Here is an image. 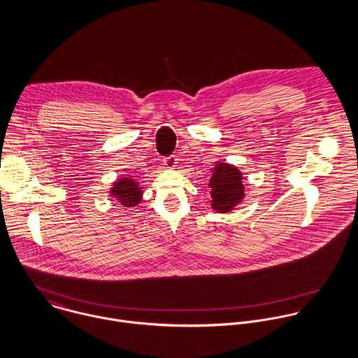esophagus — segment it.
<instances>
[{
  "mask_svg": "<svg viewBox=\"0 0 358 358\" xmlns=\"http://www.w3.org/2000/svg\"><path fill=\"white\" fill-rule=\"evenodd\" d=\"M163 163H164V166H166L167 169H174L176 164H177V157H176L174 155L167 156V157L163 159Z\"/></svg>",
  "mask_w": 358,
  "mask_h": 358,
  "instance_id": "1",
  "label": "esophagus"
}]
</instances>
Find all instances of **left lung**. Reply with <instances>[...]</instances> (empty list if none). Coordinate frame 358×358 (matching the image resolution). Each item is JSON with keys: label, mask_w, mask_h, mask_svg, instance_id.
Returning <instances> with one entry per match:
<instances>
[{"label": "left lung", "mask_w": 358, "mask_h": 358, "mask_svg": "<svg viewBox=\"0 0 358 358\" xmlns=\"http://www.w3.org/2000/svg\"><path fill=\"white\" fill-rule=\"evenodd\" d=\"M243 176L238 167L228 163H217L209 181L212 209L228 213L245 198Z\"/></svg>", "instance_id": "obj_1"}]
</instances>
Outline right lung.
Instances as JSON below:
<instances>
[{
	"instance_id": "obj_1",
	"label": "right lung",
	"mask_w": 358,
	"mask_h": 358,
	"mask_svg": "<svg viewBox=\"0 0 358 358\" xmlns=\"http://www.w3.org/2000/svg\"><path fill=\"white\" fill-rule=\"evenodd\" d=\"M109 192L124 208L136 206L143 199V187H140V182H137L130 176H124L122 178H117L113 182Z\"/></svg>"
}]
</instances>
